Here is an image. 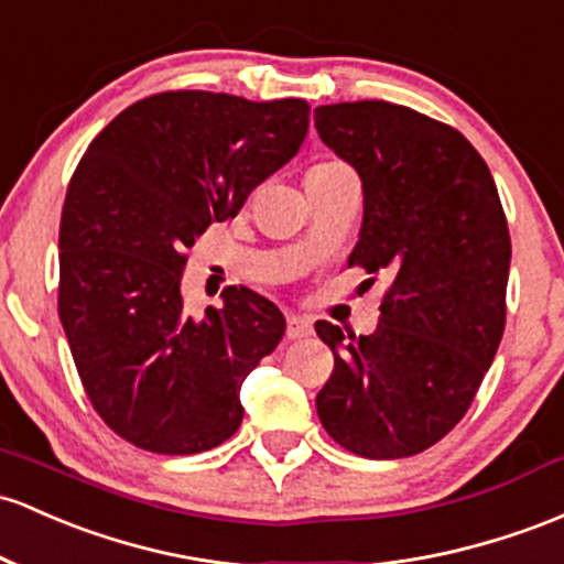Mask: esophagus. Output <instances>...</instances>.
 <instances>
[{"label": "esophagus", "instance_id": "esophagus-1", "mask_svg": "<svg viewBox=\"0 0 564 564\" xmlns=\"http://www.w3.org/2000/svg\"><path fill=\"white\" fill-rule=\"evenodd\" d=\"M313 332L311 321L302 315H286V339H302Z\"/></svg>", "mask_w": 564, "mask_h": 564}]
</instances>
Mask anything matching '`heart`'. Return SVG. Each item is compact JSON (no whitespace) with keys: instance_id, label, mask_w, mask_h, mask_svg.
<instances>
[{"instance_id":"obj_1","label":"heart","mask_w":564,"mask_h":564,"mask_svg":"<svg viewBox=\"0 0 564 564\" xmlns=\"http://www.w3.org/2000/svg\"><path fill=\"white\" fill-rule=\"evenodd\" d=\"M337 171H348V169H345V165H339V163H318V165H313L311 171H307V176H311V173H337Z\"/></svg>"}]
</instances>
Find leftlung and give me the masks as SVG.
Returning <instances> with one entry per match:
<instances>
[{
  "mask_svg": "<svg viewBox=\"0 0 564 564\" xmlns=\"http://www.w3.org/2000/svg\"><path fill=\"white\" fill-rule=\"evenodd\" d=\"M315 131L361 176L348 268L391 278L369 337L315 321L334 352L315 410L352 455H417L460 423L503 337L511 238L498 187L466 135L410 107L329 104Z\"/></svg>",
  "mask_w": 564,
  "mask_h": 564,
  "instance_id": "1",
  "label": "left lung"
}]
</instances>
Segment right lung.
<instances>
[{"label": "right lung", "mask_w": 564, "mask_h": 564, "mask_svg": "<svg viewBox=\"0 0 564 564\" xmlns=\"http://www.w3.org/2000/svg\"><path fill=\"white\" fill-rule=\"evenodd\" d=\"M307 126L302 98L165 90L122 109L79 160L61 212L58 315L93 410L133 447L195 455L238 431L240 386L286 321L246 286L192 318L182 270Z\"/></svg>", "instance_id": "obj_1"}]
</instances>
